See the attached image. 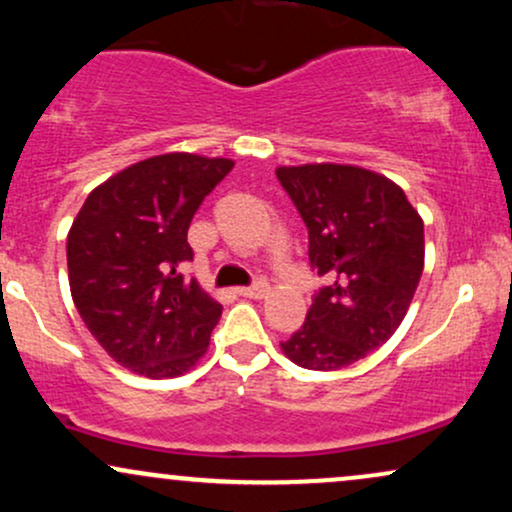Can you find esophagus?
<instances>
[{
  "label": "esophagus",
  "instance_id": "1",
  "mask_svg": "<svg viewBox=\"0 0 512 512\" xmlns=\"http://www.w3.org/2000/svg\"><path fill=\"white\" fill-rule=\"evenodd\" d=\"M238 293L245 298H264L269 293V284L267 281H255L252 286H243V289H238Z\"/></svg>",
  "mask_w": 512,
  "mask_h": 512
}]
</instances>
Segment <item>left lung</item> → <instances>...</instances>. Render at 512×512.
<instances>
[{"mask_svg": "<svg viewBox=\"0 0 512 512\" xmlns=\"http://www.w3.org/2000/svg\"><path fill=\"white\" fill-rule=\"evenodd\" d=\"M276 178L308 228L327 286L281 351L308 370H339L383 346L424 272V221L385 175L342 163L281 166Z\"/></svg>", "mask_w": 512, "mask_h": 512, "instance_id": "obj_1", "label": "left lung"}]
</instances>
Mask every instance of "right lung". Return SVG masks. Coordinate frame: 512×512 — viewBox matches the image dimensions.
Returning <instances> with one entry per match:
<instances>
[{"label":"right lung","instance_id":"right-lung-1","mask_svg":"<svg viewBox=\"0 0 512 512\" xmlns=\"http://www.w3.org/2000/svg\"><path fill=\"white\" fill-rule=\"evenodd\" d=\"M231 158L163 154L98 185L69 228V289L81 320L113 361L175 378L209 346L221 305L180 274L187 228Z\"/></svg>","mask_w":512,"mask_h":512}]
</instances>
